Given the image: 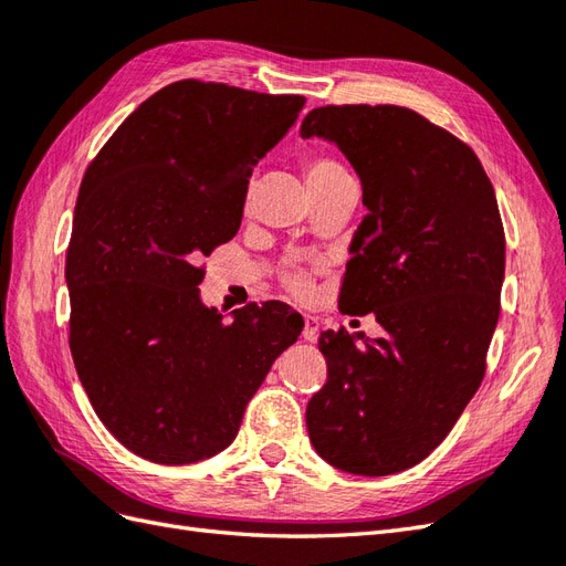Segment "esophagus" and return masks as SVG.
Wrapping results in <instances>:
<instances>
[{"mask_svg": "<svg viewBox=\"0 0 566 566\" xmlns=\"http://www.w3.org/2000/svg\"><path fill=\"white\" fill-rule=\"evenodd\" d=\"M318 331H321V321H318L316 316H304V331H302V337H304L306 342H316Z\"/></svg>", "mask_w": 566, "mask_h": 566, "instance_id": "obj_1", "label": "esophagus"}]
</instances>
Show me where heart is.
<instances>
[{
	"mask_svg": "<svg viewBox=\"0 0 566 566\" xmlns=\"http://www.w3.org/2000/svg\"><path fill=\"white\" fill-rule=\"evenodd\" d=\"M304 175H306V184L316 186V184H325L333 181L339 177H347L345 167H342L337 160L328 158V156H312L304 160ZM285 285L293 290L297 295H304L310 290V276L304 271H287L285 273Z\"/></svg>",
	"mask_w": 566,
	"mask_h": 566,
	"instance_id": "obj_1",
	"label": "heart"
}]
</instances>
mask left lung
Returning a JSON list of instances; mask_svg holds the SVG:
<instances>
[{"mask_svg": "<svg viewBox=\"0 0 566 566\" xmlns=\"http://www.w3.org/2000/svg\"><path fill=\"white\" fill-rule=\"evenodd\" d=\"M302 136L333 142L361 177L368 214L339 310L385 328L321 333L328 378L306 430L333 468L394 474L447 439L484 380L505 276L499 202L476 153L410 108H314Z\"/></svg>", "mask_w": 566, "mask_h": 566, "instance_id": "obj_1", "label": "left lung"}]
</instances>
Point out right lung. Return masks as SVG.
I'll list each match as a JSON object with an SVG mask.
<instances>
[{
  "mask_svg": "<svg viewBox=\"0 0 566 566\" xmlns=\"http://www.w3.org/2000/svg\"><path fill=\"white\" fill-rule=\"evenodd\" d=\"M302 108L300 94L179 80L146 98L84 172L65 254L67 342L98 420L150 462L224 451L302 333L283 302H250L221 323L198 290L202 256L241 227L254 165Z\"/></svg>",
  "mask_w": 566,
  "mask_h": 566,
  "instance_id": "right-lung-1",
  "label": "right lung"
}]
</instances>
